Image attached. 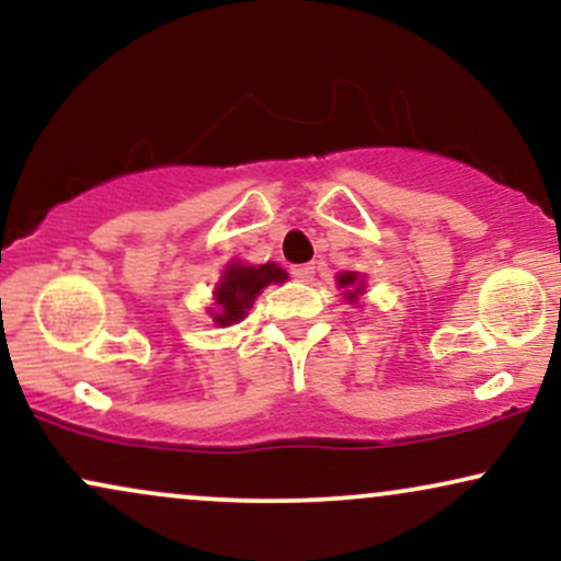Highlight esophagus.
Segmentation results:
<instances>
[{"label": "esophagus", "mask_w": 561, "mask_h": 561, "mask_svg": "<svg viewBox=\"0 0 561 561\" xmlns=\"http://www.w3.org/2000/svg\"><path fill=\"white\" fill-rule=\"evenodd\" d=\"M313 274H317V266H313V263H302V266H293V276L298 282H311Z\"/></svg>", "instance_id": "1"}]
</instances>
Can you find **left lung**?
<instances>
[{"label":"left lung","mask_w":561,"mask_h":561,"mask_svg":"<svg viewBox=\"0 0 561 561\" xmlns=\"http://www.w3.org/2000/svg\"><path fill=\"white\" fill-rule=\"evenodd\" d=\"M337 287L343 289V298L351 302V306H358L362 295L366 293V276L362 272H343L334 276Z\"/></svg>","instance_id":"8db88e82"}]
</instances>
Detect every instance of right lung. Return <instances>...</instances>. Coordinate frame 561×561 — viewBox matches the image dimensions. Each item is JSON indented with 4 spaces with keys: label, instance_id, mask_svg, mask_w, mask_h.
I'll list each match as a JSON object with an SVG mask.
<instances>
[{
    "label": "right lung",
    "instance_id": "right-lung-1",
    "mask_svg": "<svg viewBox=\"0 0 561 561\" xmlns=\"http://www.w3.org/2000/svg\"><path fill=\"white\" fill-rule=\"evenodd\" d=\"M287 279L289 276L279 263L268 261L253 266V263L244 261H229L214 287V302L208 306V317L214 319L216 327L240 324L263 289L268 285H282Z\"/></svg>",
    "mask_w": 561,
    "mask_h": 561
}]
</instances>
